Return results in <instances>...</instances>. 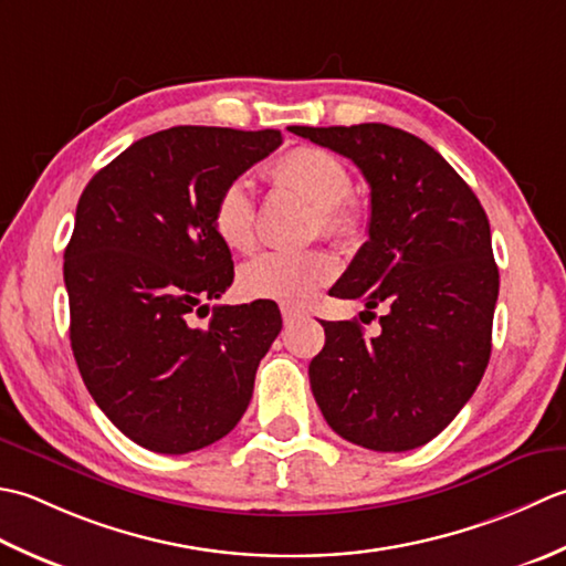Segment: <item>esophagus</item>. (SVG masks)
<instances>
[{
    "instance_id": "34e87169",
    "label": "esophagus",
    "mask_w": 566,
    "mask_h": 566,
    "mask_svg": "<svg viewBox=\"0 0 566 566\" xmlns=\"http://www.w3.org/2000/svg\"><path fill=\"white\" fill-rule=\"evenodd\" d=\"M281 313H283V322H285L287 327L295 325L297 319H303V317H305L303 310H295V307H281Z\"/></svg>"
}]
</instances>
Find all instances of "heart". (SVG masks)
I'll use <instances>...</instances> for the list:
<instances>
[{
  "label": "heart",
  "instance_id": "1",
  "mask_svg": "<svg viewBox=\"0 0 566 566\" xmlns=\"http://www.w3.org/2000/svg\"><path fill=\"white\" fill-rule=\"evenodd\" d=\"M275 188L293 190L315 207L319 234L344 241L356 234L361 214L349 198L352 176L342 160L317 146H295L266 168ZM212 227L222 244L247 253L256 244V202L247 180H229L212 205ZM337 263L325 251H269L249 261L239 285L253 300L281 305H305L327 285Z\"/></svg>",
  "mask_w": 566,
  "mask_h": 566
}]
</instances>
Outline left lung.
I'll return each instance as SVG.
<instances>
[{
	"instance_id": "8db88e82",
	"label": "left lung",
	"mask_w": 566,
	"mask_h": 566,
	"mask_svg": "<svg viewBox=\"0 0 566 566\" xmlns=\"http://www.w3.org/2000/svg\"><path fill=\"white\" fill-rule=\"evenodd\" d=\"M352 158L371 188L368 241L329 295L384 307L380 334L322 322L310 388L329 428L374 452L440 434L491 356L499 269L479 198L422 138L388 124L291 126ZM361 313V315H364Z\"/></svg>"
}]
</instances>
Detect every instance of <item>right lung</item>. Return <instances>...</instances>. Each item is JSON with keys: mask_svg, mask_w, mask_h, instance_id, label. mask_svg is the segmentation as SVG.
<instances>
[{"mask_svg": "<svg viewBox=\"0 0 566 566\" xmlns=\"http://www.w3.org/2000/svg\"><path fill=\"white\" fill-rule=\"evenodd\" d=\"M275 129L172 126L134 142L80 195L65 249L71 347L90 396L158 454H188L237 428L259 361L281 332L275 303L219 305L234 261L212 205L281 146Z\"/></svg>", "mask_w": 566, "mask_h": 566, "instance_id": "1", "label": "right lung"}]
</instances>
